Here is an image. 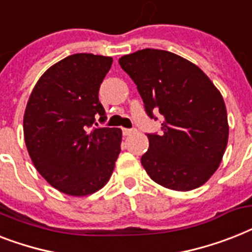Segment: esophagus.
<instances>
[{
	"instance_id": "esophagus-1",
	"label": "esophagus",
	"mask_w": 252,
	"mask_h": 252,
	"mask_svg": "<svg viewBox=\"0 0 252 252\" xmlns=\"http://www.w3.org/2000/svg\"><path fill=\"white\" fill-rule=\"evenodd\" d=\"M122 132H123V134H124V136H130L132 133L136 132V129H134V128H123Z\"/></svg>"
}]
</instances>
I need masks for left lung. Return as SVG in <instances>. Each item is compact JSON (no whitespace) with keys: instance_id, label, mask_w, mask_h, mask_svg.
<instances>
[{"instance_id":"1","label":"left lung","mask_w":252,"mask_h":252,"mask_svg":"<svg viewBox=\"0 0 252 252\" xmlns=\"http://www.w3.org/2000/svg\"><path fill=\"white\" fill-rule=\"evenodd\" d=\"M137 85L147 116L161 133H146L149 150L141 164L159 185L188 191L218 169L228 144L224 99L200 68L180 55L142 49L119 59Z\"/></svg>"}]
</instances>
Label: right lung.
<instances>
[{"instance_id": "1", "label": "right lung", "mask_w": 252, "mask_h": 252, "mask_svg": "<svg viewBox=\"0 0 252 252\" xmlns=\"http://www.w3.org/2000/svg\"><path fill=\"white\" fill-rule=\"evenodd\" d=\"M112 58L69 55L40 77L27 103V150L40 175L68 195H88L105 186L120 153L119 128L93 126L107 119L98 91ZM97 126V123H95Z\"/></svg>"}]
</instances>
